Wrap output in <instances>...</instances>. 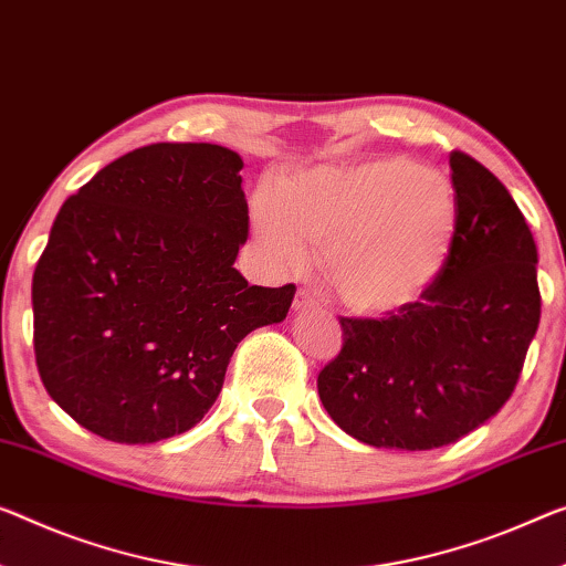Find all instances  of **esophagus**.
Returning <instances> with one entry per match:
<instances>
[{
  "label": "esophagus",
  "mask_w": 566,
  "mask_h": 566,
  "mask_svg": "<svg viewBox=\"0 0 566 566\" xmlns=\"http://www.w3.org/2000/svg\"><path fill=\"white\" fill-rule=\"evenodd\" d=\"M293 308L298 313L301 311H313V308H318V303L313 301L306 291H298V295H295V301H293Z\"/></svg>",
  "instance_id": "obj_1"
}]
</instances>
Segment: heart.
Wrapping results in <instances>:
<instances>
[{"mask_svg": "<svg viewBox=\"0 0 566 566\" xmlns=\"http://www.w3.org/2000/svg\"><path fill=\"white\" fill-rule=\"evenodd\" d=\"M253 228L283 271H306L324 245V277L346 308L381 316L422 298L446 271L458 230L448 174L402 156L295 171L258 195Z\"/></svg>", "mask_w": 566, "mask_h": 566, "instance_id": "obj_1", "label": "heart"}]
</instances>
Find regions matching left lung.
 Wrapping results in <instances>:
<instances>
[{"label": "left lung", "instance_id": "1", "mask_svg": "<svg viewBox=\"0 0 566 566\" xmlns=\"http://www.w3.org/2000/svg\"><path fill=\"white\" fill-rule=\"evenodd\" d=\"M458 230L430 291L385 318H338L344 346L318 397L371 448L432 450L481 428L514 395L542 316L536 242L493 174L450 154Z\"/></svg>", "mask_w": 566, "mask_h": 566}]
</instances>
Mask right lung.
Here are the masks:
<instances>
[{"instance_id": "obj_1", "label": "right lung", "mask_w": 566, "mask_h": 566, "mask_svg": "<svg viewBox=\"0 0 566 566\" xmlns=\"http://www.w3.org/2000/svg\"><path fill=\"white\" fill-rule=\"evenodd\" d=\"M242 159L217 144H149L103 167L52 222L32 275L34 359L48 395L101 438L187 432L238 344L277 324L295 285H248Z\"/></svg>"}]
</instances>
